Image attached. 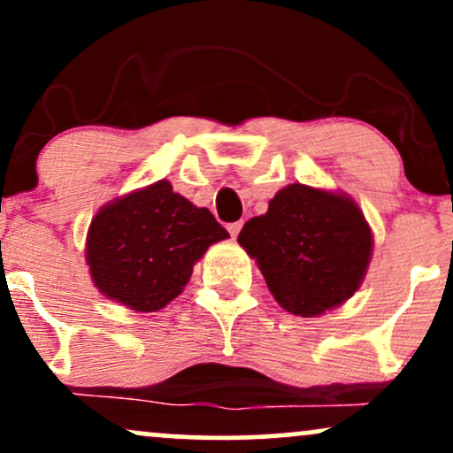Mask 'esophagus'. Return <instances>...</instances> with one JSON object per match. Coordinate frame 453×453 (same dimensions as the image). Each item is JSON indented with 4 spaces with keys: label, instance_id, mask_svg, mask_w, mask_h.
Here are the masks:
<instances>
[{
    "label": "esophagus",
    "instance_id": "34e87169",
    "mask_svg": "<svg viewBox=\"0 0 453 453\" xmlns=\"http://www.w3.org/2000/svg\"><path fill=\"white\" fill-rule=\"evenodd\" d=\"M241 227H242V221H234V223H230V226H227V232H230L232 236L236 238L238 232H241Z\"/></svg>",
    "mask_w": 453,
    "mask_h": 453
}]
</instances>
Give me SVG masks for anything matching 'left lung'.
<instances>
[{"instance_id":"8db88e82","label":"left lung","mask_w":453,"mask_h":453,"mask_svg":"<svg viewBox=\"0 0 453 453\" xmlns=\"http://www.w3.org/2000/svg\"><path fill=\"white\" fill-rule=\"evenodd\" d=\"M238 242L257 262L288 313L319 317L349 300L372 256V232L349 196L292 183L266 215L244 223Z\"/></svg>"}]
</instances>
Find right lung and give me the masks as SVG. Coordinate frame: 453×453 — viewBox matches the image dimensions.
<instances>
[{
	"label": "right lung",
	"mask_w": 453,
	"mask_h": 453,
	"mask_svg": "<svg viewBox=\"0 0 453 453\" xmlns=\"http://www.w3.org/2000/svg\"><path fill=\"white\" fill-rule=\"evenodd\" d=\"M230 238L209 209L174 194L168 180L108 202L87 232V264L106 298L153 313L183 292L211 244Z\"/></svg>",
	"instance_id": "1"
}]
</instances>
